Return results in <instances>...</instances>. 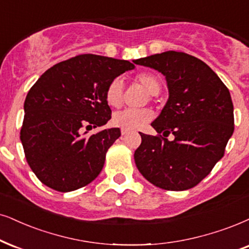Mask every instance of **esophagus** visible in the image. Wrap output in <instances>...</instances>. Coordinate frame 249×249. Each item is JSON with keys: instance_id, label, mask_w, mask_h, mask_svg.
I'll list each match as a JSON object with an SVG mask.
<instances>
[{"instance_id": "34e87169", "label": "esophagus", "mask_w": 249, "mask_h": 249, "mask_svg": "<svg viewBox=\"0 0 249 249\" xmlns=\"http://www.w3.org/2000/svg\"><path fill=\"white\" fill-rule=\"evenodd\" d=\"M121 132H122V135H126L127 134V131H125V130H122Z\"/></svg>"}]
</instances>
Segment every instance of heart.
<instances>
[{
    "instance_id": "b5f03b06",
    "label": "heart",
    "mask_w": 249,
    "mask_h": 249,
    "mask_svg": "<svg viewBox=\"0 0 249 249\" xmlns=\"http://www.w3.org/2000/svg\"><path fill=\"white\" fill-rule=\"evenodd\" d=\"M134 81L141 85L149 95H157L161 89V83L156 75L149 72H141L134 77ZM124 86L119 78L110 81L106 89V102L111 108H119L123 103ZM154 117L150 109H125L112 116V124L125 131L139 130Z\"/></svg>"
}]
</instances>
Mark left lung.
<instances>
[{
  "instance_id": "1",
  "label": "left lung",
  "mask_w": 249,
  "mask_h": 249,
  "mask_svg": "<svg viewBox=\"0 0 249 249\" xmlns=\"http://www.w3.org/2000/svg\"><path fill=\"white\" fill-rule=\"evenodd\" d=\"M135 64L165 75L169 100L152 126L159 134L140 133L134 152L140 174L166 191L196 186L224 156L234 131L233 103L228 87L206 63L181 52L139 58ZM174 134L175 139H166Z\"/></svg>"
}]
</instances>
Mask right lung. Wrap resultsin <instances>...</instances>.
I'll use <instances>...</instances> for the list:
<instances>
[{"instance_id": "add662e5", "label": "right lung", "mask_w": 249, "mask_h": 249, "mask_svg": "<svg viewBox=\"0 0 249 249\" xmlns=\"http://www.w3.org/2000/svg\"><path fill=\"white\" fill-rule=\"evenodd\" d=\"M132 69L128 61L78 55L48 69L31 87L24 103L20 140L28 165L42 184L71 192L100 175L121 130L87 132L111 118L107 87Z\"/></svg>"}]
</instances>
